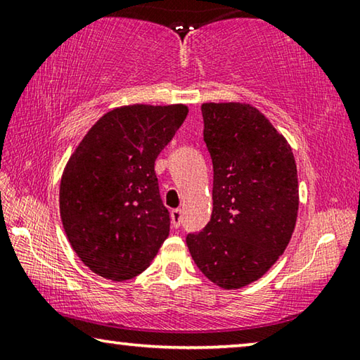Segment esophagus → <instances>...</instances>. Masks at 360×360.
I'll use <instances>...</instances> for the list:
<instances>
[{"instance_id": "34e87169", "label": "esophagus", "mask_w": 360, "mask_h": 360, "mask_svg": "<svg viewBox=\"0 0 360 360\" xmlns=\"http://www.w3.org/2000/svg\"><path fill=\"white\" fill-rule=\"evenodd\" d=\"M181 221H182V212L181 210H173L172 211V224L174 229H178L181 225Z\"/></svg>"}]
</instances>
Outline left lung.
Wrapping results in <instances>:
<instances>
[{
  "instance_id": "8db88e82",
  "label": "left lung",
  "mask_w": 360,
  "mask_h": 360,
  "mask_svg": "<svg viewBox=\"0 0 360 360\" xmlns=\"http://www.w3.org/2000/svg\"><path fill=\"white\" fill-rule=\"evenodd\" d=\"M212 212L186 238L200 271L222 289L257 281L279 259L298 212L297 165L281 133L248 103H203Z\"/></svg>"
}]
</instances>
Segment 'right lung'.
<instances>
[{"mask_svg": "<svg viewBox=\"0 0 360 360\" xmlns=\"http://www.w3.org/2000/svg\"><path fill=\"white\" fill-rule=\"evenodd\" d=\"M186 105H129L95 122L63 169L60 217L77 257L98 276L127 281L150 265L169 233L154 172Z\"/></svg>", "mask_w": 360, "mask_h": 360, "instance_id": "right-lung-1", "label": "right lung"}]
</instances>
